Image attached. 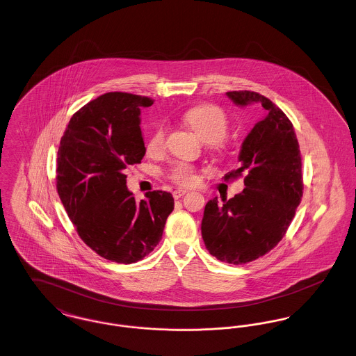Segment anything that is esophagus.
Masks as SVG:
<instances>
[{"label":"esophagus","instance_id":"obj_1","mask_svg":"<svg viewBox=\"0 0 356 356\" xmlns=\"http://www.w3.org/2000/svg\"><path fill=\"white\" fill-rule=\"evenodd\" d=\"M186 192H188L186 189H181V188H180V189H176V191H173V192H172V195H173V197L177 200V199H180L181 196H184Z\"/></svg>","mask_w":356,"mask_h":356}]
</instances>
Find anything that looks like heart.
Segmentation results:
<instances>
[{"instance_id": "b5f03b06", "label": "heart", "mask_w": 356, "mask_h": 356, "mask_svg": "<svg viewBox=\"0 0 356 356\" xmlns=\"http://www.w3.org/2000/svg\"><path fill=\"white\" fill-rule=\"evenodd\" d=\"M184 121L202 141L208 143L211 152L216 154L224 153L225 145L222 144V138L228 134L229 121L220 108L215 105L195 106L184 115ZM165 145L167 128L160 125L149 136L145 151L151 157H159L165 151ZM167 177L177 186H193L197 179V170L186 163H176L168 170Z\"/></svg>"}]
</instances>
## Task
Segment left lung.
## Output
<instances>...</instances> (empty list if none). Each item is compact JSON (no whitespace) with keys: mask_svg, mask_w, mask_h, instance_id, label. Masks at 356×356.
<instances>
[{"mask_svg":"<svg viewBox=\"0 0 356 356\" xmlns=\"http://www.w3.org/2000/svg\"><path fill=\"white\" fill-rule=\"evenodd\" d=\"M237 105L260 104L267 116L245 137L241 167L224 176H244L241 193L227 200H209L204 209L202 235L205 248L228 264H245L268 254L287 232L303 196L302 156L286 113L260 93L232 90Z\"/></svg>","mask_w":356,"mask_h":356,"instance_id":"left-lung-1","label":"left lung"}]
</instances>
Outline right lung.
Returning a JSON list of instances; mask_svg holds the SVG:
<instances>
[{"instance_id": "obj_1", "label": "right lung", "mask_w": 356, "mask_h": 356, "mask_svg": "<svg viewBox=\"0 0 356 356\" xmlns=\"http://www.w3.org/2000/svg\"><path fill=\"white\" fill-rule=\"evenodd\" d=\"M152 104L125 92L99 96L69 120L57 152V192L79 236L121 264L152 252L173 211V197L164 191L136 203L124 175L145 154L138 116Z\"/></svg>"}]
</instances>
